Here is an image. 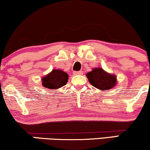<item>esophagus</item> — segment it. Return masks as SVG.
I'll return each instance as SVG.
<instances>
[{"mask_svg": "<svg viewBox=\"0 0 150 150\" xmlns=\"http://www.w3.org/2000/svg\"><path fill=\"white\" fill-rule=\"evenodd\" d=\"M73 74L74 75H82L83 74V71H74V72H73Z\"/></svg>", "mask_w": 150, "mask_h": 150, "instance_id": "1", "label": "esophagus"}]
</instances>
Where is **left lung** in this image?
Returning <instances> with one entry per match:
<instances>
[{"instance_id": "left-lung-1", "label": "left lung", "mask_w": 150, "mask_h": 150, "mask_svg": "<svg viewBox=\"0 0 150 150\" xmlns=\"http://www.w3.org/2000/svg\"><path fill=\"white\" fill-rule=\"evenodd\" d=\"M88 81L94 87L100 90H107L115 87L117 84L116 76L109 73L102 68H94L86 74Z\"/></svg>"}]
</instances>
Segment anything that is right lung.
<instances>
[{"label":"right lung","instance_id":"1","mask_svg":"<svg viewBox=\"0 0 150 150\" xmlns=\"http://www.w3.org/2000/svg\"><path fill=\"white\" fill-rule=\"evenodd\" d=\"M69 75L60 69H53L42 77V86L48 89L56 90L65 86L68 82Z\"/></svg>","mask_w":150,"mask_h":150}]
</instances>
